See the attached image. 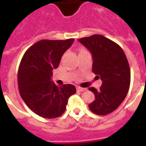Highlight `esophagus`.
Returning a JSON list of instances; mask_svg holds the SVG:
<instances>
[{
	"mask_svg": "<svg viewBox=\"0 0 146 146\" xmlns=\"http://www.w3.org/2000/svg\"><path fill=\"white\" fill-rule=\"evenodd\" d=\"M76 90H77L78 92H84L87 89L84 88H80V87H76Z\"/></svg>",
	"mask_w": 146,
	"mask_h": 146,
	"instance_id": "34e87169",
	"label": "esophagus"
}]
</instances>
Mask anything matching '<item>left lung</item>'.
<instances>
[{
	"instance_id": "8db88e82",
	"label": "left lung",
	"mask_w": 146,
	"mask_h": 146,
	"mask_svg": "<svg viewBox=\"0 0 146 146\" xmlns=\"http://www.w3.org/2000/svg\"><path fill=\"white\" fill-rule=\"evenodd\" d=\"M92 54V71L102 80L99 90L89 88L95 100L88 107L92 113L106 115L119 107L127 95L131 70L123 49L104 36L95 34L78 39Z\"/></svg>"
}]
</instances>
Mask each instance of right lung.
Here are the masks:
<instances>
[{"instance_id": "add662e5", "label": "right lung", "mask_w": 146, "mask_h": 146, "mask_svg": "<svg viewBox=\"0 0 146 146\" xmlns=\"http://www.w3.org/2000/svg\"><path fill=\"white\" fill-rule=\"evenodd\" d=\"M74 39L41 40L24 54L18 72V85L22 98L33 113L44 118H56L66 110L68 99L76 93L73 84L58 87L51 80L62 56Z\"/></svg>"}]
</instances>
